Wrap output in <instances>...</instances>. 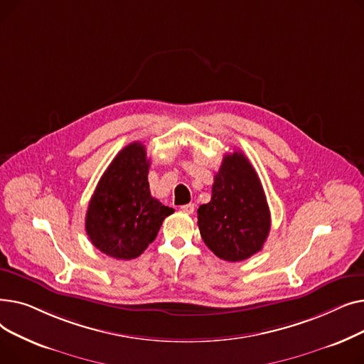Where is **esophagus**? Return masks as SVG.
Wrapping results in <instances>:
<instances>
[{"label":"esophagus","instance_id":"1","mask_svg":"<svg viewBox=\"0 0 364 364\" xmlns=\"http://www.w3.org/2000/svg\"><path fill=\"white\" fill-rule=\"evenodd\" d=\"M181 211H183V213H186V214H193V211H195V205H193V203L183 205V206H181Z\"/></svg>","mask_w":364,"mask_h":364}]
</instances>
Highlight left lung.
<instances>
[{
    "mask_svg": "<svg viewBox=\"0 0 364 364\" xmlns=\"http://www.w3.org/2000/svg\"><path fill=\"white\" fill-rule=\"evenodd\" d=\"M198 224L205 245L224 261H243L261 251L270 233V209L258 174L242 151L224 155L211 200L198 209Z\"/></svg>",
    "mask_w": 364,
    "mask_h": 364,
    "instance_id": "left-lung-1",
    "label": "left lung"
}]
</instances>
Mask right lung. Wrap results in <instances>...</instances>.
Returning <instances> with one entry per match:
<instances>
[{"label":"right lung","instance_id":"add662e5","mask_svg":"<svg viewBox=\"0 0 364 364\" xmlns=\"http://www.w3.org/2000/svg\"><path fill=\"white\" fill-rule=\"evenodd\" d=\"M150 159L136 141L124 147L105 171L88 203L85 230L91 243L117 259L140 257L174 209L150 195Z\"/></svg>","mask_w":364,"mask_h":364}]
</instances>
